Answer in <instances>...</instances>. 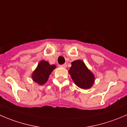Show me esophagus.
I'll use <instances>...</instances> for the list:
<instances>
[{"label": "esophagus", "mask_w": 127, "mask_h": 127, "mask_svg": "<svg viewBox=\"0 0 127 127\" xmlns=\"http://www.w3.org/2000/svg\"><path fill=\"white\" fill-rule=\"evenodd\" d=\"M66 66H67V65H66V64L65 63V64H62V65H60V66L61 67H63V68H66Z\"/></svg>", "instance_id": "esophagus-1"}]
</instances>
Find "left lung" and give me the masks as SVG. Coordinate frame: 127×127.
I'll use <instances>...</instances> for the list:
<instances>
[{
    "label": "left lung",
    "instance_id": "obj_1",
    "mask_svg": "<svg viewBox=\"0 0 127 127\" xmlns=\"http://www.w3.org/2000/svg\"><path fill=\"white\" fill-rule=\"evenodd\" d=\"M71 64L69 73L75 85L83 89L90 88L94 83L95 77L84 63L81 60H76L73 61Z\"/></svg>",
    "mask_w": 127,
    "mask_h": 127
}]
</instances>
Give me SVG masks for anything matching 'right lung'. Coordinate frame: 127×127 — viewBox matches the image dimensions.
Instances as JSON below:
<instances>
[{
  "instance_id": "obj_1",
  "label": "right lung",
  "mask_w": 127,
  "mask_h": 127,
  "mask_svg": "<svg viewBox=\"0 0 127 127\" xmlns=\"http://www.w3.org/2000/svg\"><path fill=\"white\" fill-rule=\"evenodd\" d=\"M55 68V65H50L48 62L42 60L32 73V77L33 80L39 85H43L47 82L50 74Z\"/></svg>"
}]
</instances>
